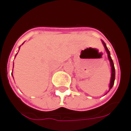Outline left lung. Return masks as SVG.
I'll return each mask as SVG.
<instances>
[{
	"instance_id": "left-lung-1",
	"label": "left lung",
	"mask_w": 131,
	"mask_h": 131,
	"mask_svg": "<svg viewBox=\"0 0 131 131\" xmlns=\"http://www.w3.org/2000/svg\"><path fill=\"white\" fill-rule=\"evenodd\" d=\"M102 43H103V47L106 49V52L107 53V55H108V58L109 62H110V66H111V71H112V74H111V80H110V84H109V90L112 88L114 85V79H115V68H114V63L112 59L110 56V52H109V50L108 49V48L106 47V43H104V41H102ZM108 90V91H109Z\"/></svg>"
}]
</instances>
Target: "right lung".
<instances>
[{
	"label": "right lung",
	"instance_id": "add662e5",
	"mask_svg": "<svg viewBox=\"0 0 131 131\" xmlns=\"http://www.w3.org/2000/svg\"><path fill=\"white\" fill-rule=\"evenodd\" d=\"M20 48V47H19ZM16 55H17V54H16ZM15 57H16V56H15ZM13 68H14V66H13ZM13 78H14V77H13Z\"/></svg>",
	"mask_w": 131,
	"mask_h": 131
}]
</instances>
